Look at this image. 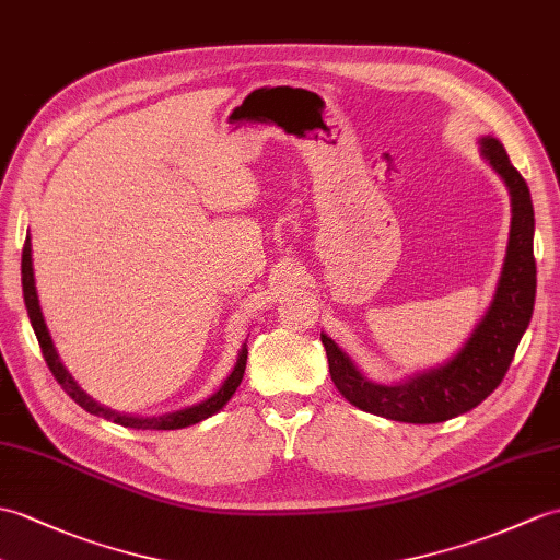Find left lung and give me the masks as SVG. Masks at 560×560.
<instances>
[{"label":"left lung","mask_w":560,"mask_h":560,"mask_svg":"<svg viewBox=\"0 0 560 560\" xmlns=\"http://www.w3.org/2000/svg\"><path fill=\"white\" fill-rule=\"evenodd\" d=\"M485 160L493 166L511 192V236L505 250L503 271L493 301L477 324L470 339L444 365L410 376L402 384H374L362 376L343 350L327 334L331 382L355 408L382 415L388 420L432 424L477 408L509 372L515 348L529 327L537 293L535 265V207H532L525 178L511 164L509 154L497 138H482Z\"/></svg>","instance_id":"left-lung-1"}]
</instances>
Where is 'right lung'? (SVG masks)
<instances>
[{
	"mask_svg": "<svg viewBox=\"0 0 560 560\" xmlns=\"http://www.w3.org/2000/svg\"><path fill=\"white\" fill-rule=\"evenodd\" d=\"M21 283H23V301H25V310H28V317L33 324V331L37 336V343L43 348V358L47 362L49 372L55 374V380L61 384L63 392H67L78 406L83 410H88L90 415H100L104 420H112L116 424H124V427H131V429H180V427H188L195 422H202L207 418H212L214 412H219L221 408L226 406L229 398L236 394V388L243 380L245 374V362H248V348H241L236 365H233L231 374L224 380L217 392L198 402V406H190L186 410H176V412H168L162 415V418H131V415H121V412H114L109 408L100 406L93 398H90L81 386L73 382V376L67 372V368L61 365V360L57 355V348L51 343V336L47 331V324L43 317V310H40V301H37V291H35V277H33V255H31V236L25 238L23 245V257H21Z\"/></svg>",
	"mask_w": 560,
	"mask_h": 560,
	"instance_id": "obj_1",
	"label": "right lung"
}]
</instances>
